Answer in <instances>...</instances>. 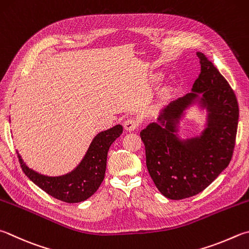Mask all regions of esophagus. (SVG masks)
Segmentation results:
<instances>
[{"mask_svg":"<svg viewBox=\"0 0 249 249\" xmlns=\"http://www.w3.org/2000/svg\"><path fill=\"white\" fill-rule=\"evenodd\" d=\"M138 126L139 122L136 119H133V117H130V119H127L124 122V127L128 132H133V130L138 128Z\"/></svg>","mask_w":249,"mask_h":249,"instance_id":"obj_1","label":"esophagus"}]
</instances>
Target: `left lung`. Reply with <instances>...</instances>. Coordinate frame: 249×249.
Instances as JSON below:
<instances>
[{
	"label": "left lung",
	"mask_w": 249,
	"mask_h": 249,
	"mask_svg": "<svg viewBox=\"0 0 249 249\" xmlns=\"http://www.w3.org/2000/svg\"><path fill=\"white\" fill-rule=\"evenodd\" d=\"M200 74L193 92L161 111L159 123L140 132L146 164L162 195L179 200L207 188L232 159L238 124V103L231 86L201 52H197ZM198 102L208 112L207 127L200 138L180 141L177 124L187 106Z\"/></svg>",
	"instance_id": "1"
}]
</instances>
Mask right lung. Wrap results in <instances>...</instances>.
Instances as JSON below:
<instances>
[{
	"mask_svg": "<svg viewBox=\"0 0 249 249\" xmlns=\"http://www.w3.org/2000/svg\"><path fill=\"white\" fill-rule=\"evenodd\" d=\"M123 133L122 125H116L99 133L79 165L71 173L62 176H46L29 169L18 153L24 173L30 180L50 196L64 202L74 203L88 199L103 182L107 169V151L113 142Z\"/></svg>",
	"mask_w": 249,
	"mask_h": 249,
	"instance_id": "add662e5",
	"label": "right lung"
}]
</instances>
